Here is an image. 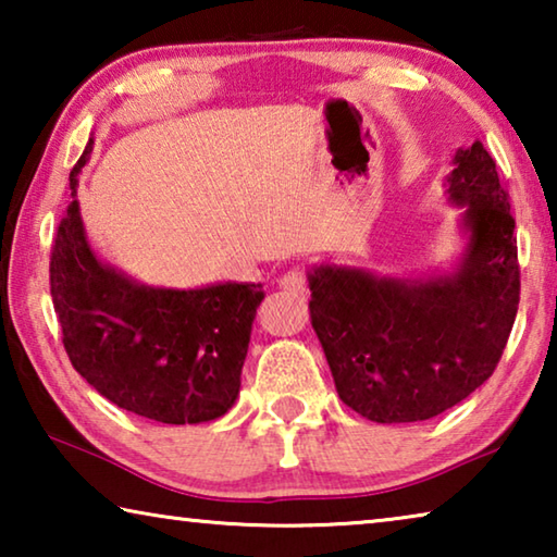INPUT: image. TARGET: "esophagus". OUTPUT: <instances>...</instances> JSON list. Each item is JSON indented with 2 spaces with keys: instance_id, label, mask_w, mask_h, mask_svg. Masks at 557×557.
Listing matches in <instances>:
<instances>
[{
  "instance_id": "1",
  "label": "esophagus",
  "mask_w": 557,
  "mask_h": 557,
  "mask_svg": "<svg viewBox=\"0 0 557 557\" xmlns=\"http://www.w3.org/2000/svg\"><path fill=\"white\" fill-rule=\"evenodd\" d=\"M280 287L287 289V292H295V295H301V292L307 289V275H305V270L295 268V270L285 272V275L280 277Z\"/></svg>"
}]
</instances>
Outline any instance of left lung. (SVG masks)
<instances>
[{
  "instance_id": "obj_1",
  "label": "left lung",
  "mask_w": 557,
  "mask_h": 557,
  "mask_svg": "<svg viewBox=\"0 0 557 557\" xmlns=\"http://www.w3.org/2000/svg\"><path fill=\"white\" fill-rule=\"evenodd\" d=\"M447 201L467 235L457 268L381 277L363 268L309 270V314L348 408L383 425L449 410L494 373L521 295L508 194L482 143L457 149Z\"/></svg>"
}]
</instances>
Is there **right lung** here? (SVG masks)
<instances>
[{
  "instance_id": "add662e5",
  "label": "right lung",
  "mask_w": 557,
  "mask_h": 557,
  "mask_svg": "<svg viewBox=\"0 0 557 557\" xmlns=\"http://www.w3.org/2000/svg\"><path fill=\"white\" fill-rule=\"evenodd\" d=\"M92 139L71 172L73 201L55 233L51 297L73 369L117 408L164 425L233 408L262 285L149 287L90 248L75 199Z\"/></svg>"
}]
</instances>
